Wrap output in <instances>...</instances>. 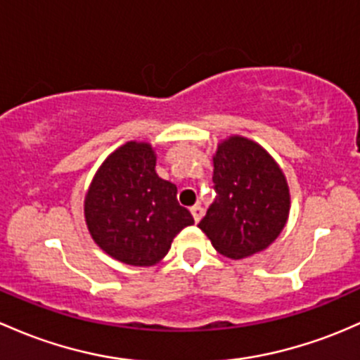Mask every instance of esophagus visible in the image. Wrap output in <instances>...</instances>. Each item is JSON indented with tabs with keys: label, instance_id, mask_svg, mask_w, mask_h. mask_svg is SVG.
I'll return each mask as SVG.
<instances>
[{
	"label": "esophagus",
	"instance_id": "34e87169",
	"mask_svg": "<svg viewBox=\"0 0 360 360\" xmlns=\"http://www.w3.org/2000/svg\"><path fill=\"white\" fill-rule=\"evenodd\" d=\"M183 193H188V195H191L193 198H195V203H193V205L190 207V212H191L193 215H195V219H198V214H200V203H198V200H196V191L193 190V188H184Z\"/></svg>",
	"mask_w": 360,
	"mask_h": 360
}]
</instances>
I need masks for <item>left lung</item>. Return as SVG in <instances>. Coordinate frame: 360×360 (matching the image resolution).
I'll return each instance as SVG.
<instances>
[{
    "instance_id": "obj_1",
    "label": "left lung",
    "mask_w": 360,
    "mask_h": 360,
    "mask_svg": "<svg viewBox=\"0 0 360 360\" xmlns=\"http://www.w3.org/2000/svg\"><path fill=\"white\" fill-rule=\"evenodd\" d=\"M215 162L210 214L231 229L262 217L286 188L283 162L274 153V132L257 113L240 105L217 110L205 132Z\"/></svg>"
}]
</instances>
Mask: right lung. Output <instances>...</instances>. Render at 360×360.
Returning a JSON list of instances; mask_svg holds the SVG:
<instances>
[{
    "label": "right lung",
    "mask_w": 360,
    "mask_h": 360,
    "mask_svg": "<svg viewBox=\"0 0 360 360\" xmlns=\"http://www.w3.org/2000/svg\"><path fill=\"white\" fill-rule=\"evenodd\" d=\"M164 107L148 98H129L107 113L108 129L126 132L105 157L93 177L101 198L132 221H146L157 210L158 191L176 172L179 141L164 146L153 136Z\"/></svg>",
    "instance_id": "obj_1"
}]
</instances>
